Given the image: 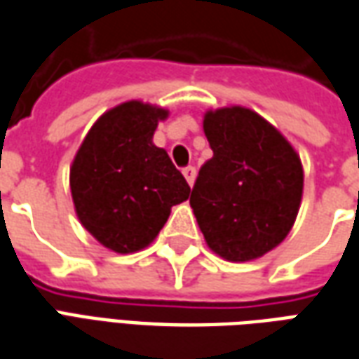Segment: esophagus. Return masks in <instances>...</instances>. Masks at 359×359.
<instances>
[{"instance_id":"esophagus-1","label":"esophagus","mask_w":359,"mask_h":359,"mask_svg":"<svg viewBox=\"0 0 359 359\" xmlns=\"http://www.w3.org/2000/svg\"><path fill=\"white\" fill-rule=\"evenodd\" d=\"M182 175H184V179L188 180V184L192 187V184H194V180H196V167L188 165V167H184V169H182Z\"/></svg>"}]
</instances>
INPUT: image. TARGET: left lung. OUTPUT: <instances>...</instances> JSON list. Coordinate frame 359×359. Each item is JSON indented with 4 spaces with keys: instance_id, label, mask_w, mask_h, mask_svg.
I'll list each match as a JSON object with an SVG mask.
<instances>
[{
    "instance_id": "left-lung-1",
    "label": "left lung",
    "mask_w": 359,
    "mask_h": 359,
    "mask_svg": "<svg viewBox=\"0 0 359 359\" xmlns=\"http://www.w3.org/2000/svg\"><path fill=\"white\" fill-rule=\"evenodd\" d=\"M213 157L200 167L190 194L198 225L215 254L250 262L290 233L304 171L277 128L246 107H223L203 118Z\"/></svg>"
}]
</instances>
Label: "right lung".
I'll use <instances>...</instances> for the list:
<instances>
[{
	"label": "right lung",
	"instance_id": "obj_1",
	"mask_svg": "<svg viewBox=\"0 0 359 359\" xmlns=\"http://www.w3.org/2000/svg\"><path fill=\"white\" fill-rule=\"evenodd\" d=\"M167 111L126 102L95 121L71 167V192L84 229L105 248L130 254L148 246L184 202L190 187L151 142Z\"/></svg>",
	"mask_w": 359,
	"mask_h": 359
}]
</instances>
